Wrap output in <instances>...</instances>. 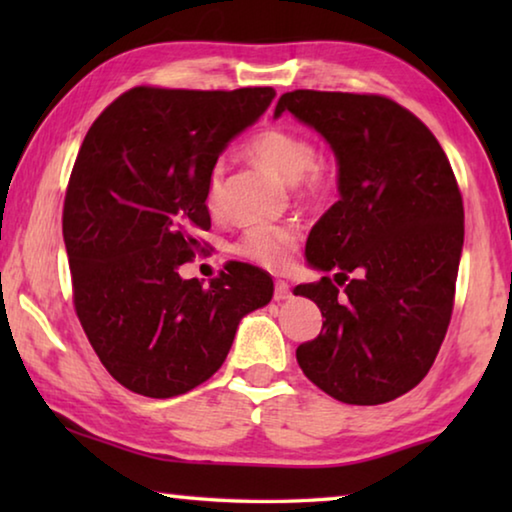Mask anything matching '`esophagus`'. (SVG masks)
<instances>
[{
	"mask_svg": "<svg viewBox=\"0 0 512 512\" xmlns=\"http://www.w3.org/2000/svg\"><path fill=\"white\" fill-rule=\"evenodd\" d=\"M273 298L277 300V302H282V300H289L291 298V287L284 280H277L275 282V291H273Z\"/></svg>",
	"mask_w": 512,
	"mask_h": 512,
	"instance_id": "34e87169",
	"label": "esophagus"
}]
</instances>
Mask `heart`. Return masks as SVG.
<instances>
[{
    "mask_svg": "<svg viewBox=\"0 0 512 512\" xmlns=\"http://www.w3.org/2000/svg\"><path fill=\"white\" fill-rule=\"evenodd\" d=\"M250 158L271 169L284 183L296 187L302 198H320L329 189V171L323 160H318L314 142L305 133L289 126H266L246 142ZM223 164H214L205 180V205L212 214L221 212L223 205ZM300 241V232L284 223H255L244 230L235 244V253L250 259L271 271L291 262Z\"/></svg>",
    "mask_w": 512,
    "mask_h": 512,
    "instance_id": "b5f03b06",
    "label": "heart"
}]
</instances>
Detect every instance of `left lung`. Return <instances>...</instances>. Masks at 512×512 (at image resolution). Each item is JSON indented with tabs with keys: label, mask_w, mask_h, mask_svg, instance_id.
<instances>
[{
	"label": "left lung",
	"mask_w": 512,
	"mask_h": 512,
	"mask_svg": "<svg viewBox=\"0 0 512 512\" xmlns=\"http://www.w3.org/2000/svg\"><path fill=\"white\" fill-rule=\"evenodd\" d=\"M282 112L314 128L339 164V201L305 248L309 266L334 277L293 289L325 320L296 359L334 400L391 402L427 375L452 318L465 235L452 164L413 112L377 94L293 90Z\"/></svg>",
	"instance_id": "left-lung-1"
}]
</instances>
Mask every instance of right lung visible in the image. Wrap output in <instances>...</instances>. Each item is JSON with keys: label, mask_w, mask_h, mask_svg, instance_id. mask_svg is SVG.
<instances>
[{"label": "right lung", "mask_w": 512, "mask_h": 512, "mask_svg": "<svg viewBox=\"0 0 512 512\" xmlns=\"http://www.w3.org/2000/svg\"><path fill=\"white\" fill-rule=\"evenodd\" d=\"M273 88H133L90 126L63 207L74 307L103 366L128 391L183 395L228 357L241 318L273 298L235 262L203 287L180 266L210 230L207 173L264 115Z\"/></svg>", "instance_id": "right-lung-1"}]
</instances>
